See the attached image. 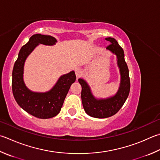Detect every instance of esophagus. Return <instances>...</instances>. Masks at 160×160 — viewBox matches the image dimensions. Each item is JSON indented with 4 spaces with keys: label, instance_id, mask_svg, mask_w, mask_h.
Segmentation results:
<instances>
[{
    "label": "esophagus",
    "instance_id": "34e87169",
    "mask_svg": "<svg viewBox=\"0 0 160 160\" xmlns=\"http://www.w3.org/2000/svg\"><path fill=\"white\" fill-rule=\"evenodd\" d=\"M75 75H76L77 78H78L81 75H82V71L80 68H77L75 69Z\"/></svg>",
    "mask_w": 160,
    "mask_h": 160
}]
</instances>
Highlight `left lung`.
Here are the masks:
<instances>
[{"label": "left lung", "mask_w": 160, "mask_h": 160, "mask_svg": "<svg viewBox=\"0 0 160 160\" xmlns=\"http://www.w3.org/2000/svg\"><path fill=\"white\" fill-rule=\"evenodd\" d=\"M106 40L110 42L107 46V50L117 56L118 66L121 75L120 85L118 92L113 97L104 99H97L92 94L86 81L82 78L78 79V82L82 86L81 98L83 108L87 114L96 118H106L116 114L124 105L130 91L129 69L124 60L123 49L113 38H106Z\"/></svg>", "instance_id": "1"}]
</instances>
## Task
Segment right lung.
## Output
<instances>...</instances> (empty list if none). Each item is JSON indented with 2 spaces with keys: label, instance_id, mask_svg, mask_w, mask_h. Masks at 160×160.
<instances>
[{
  "label": "right lung",
  "instance_id": "1",
  "mask_svg": "<svg viewBox=\"0 0 160 160\" xmlns=\"http://www.w3.org/2000/svg\"><path fill=\"white\" fill-rule=\"evenodd\" d=\"M56 42V38L51 36L33 35L21 48L14 65L12 81L14 97L22 109L38 118L48 119L59 114L70 87L76 79L75 72L71 71L61 76L53 88L45 93L31 92L26 87L23 73L27 57L39 44L53 45Z\"/></svg>",
  "mask_w": 160,
  "mask_h": 160
}]
</instances>
